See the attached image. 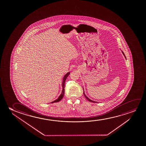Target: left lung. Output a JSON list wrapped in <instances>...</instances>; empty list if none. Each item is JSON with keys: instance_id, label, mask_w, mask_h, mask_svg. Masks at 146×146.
<instances>
[{"instance_id": "obj_1", "label": "left lung", "mask_w": 146, "mask_h": 146, "mask_svg": "<svg viewBox=\"0 0 146 146\" xmlns=\"http://www.w3.org/2000/svg\"><path fill=\"white\" fill-rule=\"evenodd\" d=\"M122 53H123V55H124V56H125V58H126V56H125V54H124V52H123V51H122ZM83 94H84V96H85V98H86V99H87V100H88V101H89V102H93V103H97V102H95V101H92V100H90V99H89V98H88V97H87V96H86V95H85V93H84V92H83Z\"/></svg>"}]
</instances>
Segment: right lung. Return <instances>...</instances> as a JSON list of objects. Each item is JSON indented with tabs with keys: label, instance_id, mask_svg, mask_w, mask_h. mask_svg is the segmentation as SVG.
<instances>
[{
	"label": "right lung",
	"instance_id": "right-lung-1",
	"mask_svg": "<svg viewBox=\"0 0 146 146\" xmlns=\"http://www.w3.org/2000/svg\"><path fill=\"white\" fill-rule=\"evenodd\" d=\"M70 74V72H68L67 74H66V75L64 76V78L63 79V82H62V89H63V90H62V93H61V94L60 95V96H59V97H58V99H57L56 100L54 101L53 102H52L51 103H55V102H59L60 100L62 99L63 97V96H64V93H65V90H64V86H65V81L66 80V78L68 77V75Z\"/></svg>",
	"mask_w": 146,
	"mask_h": 146
}]
</instances>
